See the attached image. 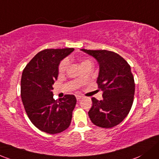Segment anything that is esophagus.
Instances as JSON below:
<instances>
[{
  "label": "esophagus",
  "mask_w": 159,
  "mask_h": 159,
  "mask_svg": "<svg viewBox=\"0 0 159 159\" xmlns=\"http://www.w3.org/2000/svg\"><path fill=\"white\" fill-rule=\"evenodd\" d=\"M75 97H76V99L78 100V101H79V100L81 99V98H82V95H81V94H76V95H75Z\"/></svg>",
  "instance_id": "1"
}]
</instances>
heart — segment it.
<instances>
[{"instance_id":"heart-1","label":"heart","mask_w":159,"mask_h":159,"mask_svg":"<svg viewBox=\"0 0 159 159\" xmlns=\"http://www.w3.org/2000/svg\"><path fill=\"white\" fill-rule=\"evenodd\" d=\"M89 61V60H84V61H82V62H81V64H83V63L86 62V61ZM68 61L67 59L63 60V61H61V64H60V66H59V68H58V71H59L60 73H62L66 71L67 66H68Z\"/></svg>"}]
</instances>
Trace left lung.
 Listing matches in <instances>:
<instances>
[{"mask_svg":"<svg viewBox=\"0 0 159 159\" xmlns=\"http://www.w3.org/2000/svg\"><path fill=\"white\" fill-rule=\"evenodd\" d=\"M97 60L99 66L97 83L103 99L92 98L88 111L91 122L102 128H111L121 123L131 109L135 82L131 68L117 53L107 50L81 49Z\"/></svg>","mask_w":159,"mask_h":159,"instance_id":"1","label":"left lung"}]
</instances>
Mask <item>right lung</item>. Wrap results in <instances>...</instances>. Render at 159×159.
<instances>
[{"mask_svg": "<svg viewBox=\"0 0 159 159\" xmlns=\"http://www.w3.org/2000/svg\"><path fill=\"white\" fill-rule=\"evenodd\" d=\"M73 48L44 49L24 68L21 78V99L28 117L41 131L56 134L68 128L76 104L73 94L53 98L52 85L57 80L58 66Z\"/></svg>", "mask_w": 159, "mask_h": 159, "instance_id": "add662e5", "label": "right lung"}]
</instances>
